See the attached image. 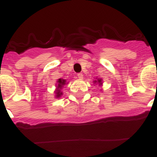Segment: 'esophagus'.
<instances>
[{"label": "esophagus", "mask_w": 157, "mask_h": 157, "mask_svg": "<svg viewBox=\"0 0 157 157\" xmlns=\"http://www.w3.org/2000/svg\"><path fill=\"white\" fill-rule=\"evenodd\" d=\"M77 77L78 78H80V79H82L83 78V75L82 74V73H78V74L77 75Z\"/></svg>", "instance_id": "1"}]
</instances>
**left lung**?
<instances>
[{
	"label": "left lung",
	"instance_id": "8db88e82",
	"mask_svg": "<svg viewBox=\"0 0 157 157\" xmlns=\"http://www.w3.org/2000/svg\"><path fill=\"white\" fill-rule=\"evenodd\" d=\"M98 82H99L100 83V84H101V79H100V80H98Z\"/></svg>",
	"mask_w": 157,
	"mask_h": 157
}]
</instances>
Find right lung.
Here are the masks:
<instances>
[{"instance_id":"add662e5","label":"right lung","mask_w":157,"mask_h":157,"mask_svg":"<svg viewBox=\"0 0 157 157\" xmlns=\"http://www.w3.org/2000/svg\"><path fill=\"white\" fill-rule=\"evenodd\" d=\"M57 82H58V86H57V90H56V98H59V97L62 95V92H60V89L62 88V86H63V85L66 84V81H65L64 79L59 78V79H58Z\"/></svg>"}]
</instances>
